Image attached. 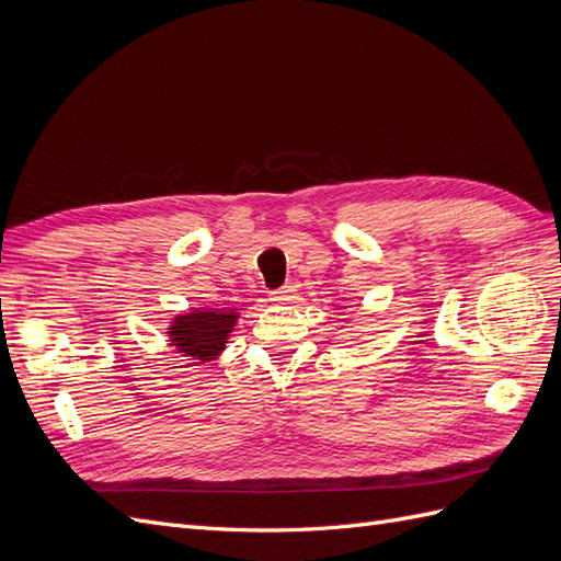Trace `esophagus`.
Here are the masks:
<instances>
[{"mask_svg":"<svg viewBox=\"0 0 561 561\" xmlns=\"http://www.w3.org/2000/svg\"><path fill=\"white\" fill-rule=\"evenodd\" d=\"M295 297H297L295 285H285V287H280V290L271 293V297H268V299L274 301V304H290Z\"/></svg>","mask_w":561,"mask_h":561,"instance_id":"obj_1","label":"esophagus"}]
</instances>
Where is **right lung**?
<instances>
[{
  "label": "right lung",
  "instance_id": "1",
  "mask_svg": "<svg viewBox=\"0 0 561 561\" xmlns=\"http://www.w3.org/2000/svg\"><path fill=\"white\" fill-rule=\"evenodd\" d=\"M239 318V309H192L171 320L165 336L184 358L210 363L227 348Z\"/></svg>",
  "mask_w": 561,
  "mask_h": 561
}]
</instances>
